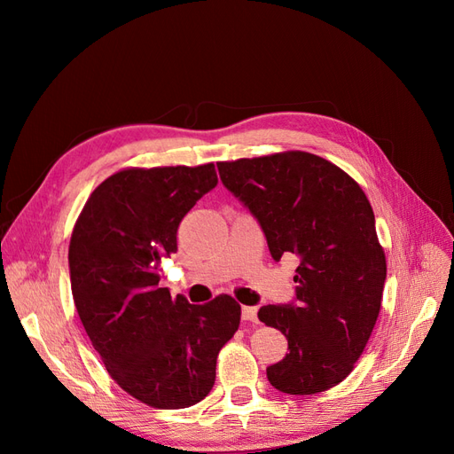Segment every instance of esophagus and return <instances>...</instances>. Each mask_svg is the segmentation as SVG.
I'll return each instance as SVG.
<instances>
[{"mask_svg": "<svg viewBox=\"0 0 454 454\" xmlns=\"http://www.w3.org/2000/svg\"><path fill=\"white\" fill-rule=\"evenodd\" d=\"M242 320L257 322V309L255 307H242Z\"/></svg>", "mask_w": 454, "mask_h": 454, "instance_id": "34e87169", "label": "esophagus"}]
</instances>
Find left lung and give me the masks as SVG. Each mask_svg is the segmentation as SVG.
<instances>
[{
    "label": "left lung",
    "mask_w": 454,
    "mask_h": 454,
    "mask_svg": "<svg viewBox=\"0 0 454 454\" xmlns=\"http://www.w3.org/2000/svg\"><path fill=\"white\" fill-rule=\"evenodd\" d=\"M217 170L263 229L272 259L299 257L295 303L257 312L280 329L290 350L267 367L269 382L292 395L337 387L367 345L387 280L365 193L333 162L307 151L217 162Z\"/></svg>",
    "instance_id": "1"
}]
</instances>
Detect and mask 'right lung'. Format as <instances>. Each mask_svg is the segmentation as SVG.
Here are the masks:
<instances>
[{"mask_svg": "<svg viewBox=\"0 0 454 454\" xmlns=\"http://www.w3.org/2000/svg\"><path fill=\"white\" fill-rule=\"evenodd\" d=\"M215 185L214 162L121 170L92 191L72 232L81 324L119 387L157 409L191 407L210 394L217 354L240 324L231 295L191 305L159 284L184 215Z\"/></svg>", "mask_w": 454, "mask_h": 454, "instance_id": "add662e5", "label": "right lung"}]
</instances>
